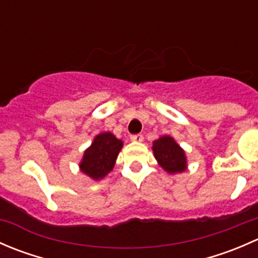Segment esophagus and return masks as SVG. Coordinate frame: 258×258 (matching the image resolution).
Here are the masks:
<instances>
[{
    "instance_id": "obj_1",
    "label": "esophagus",
    "mask_w": 258,
    "mask_h": 258,
    "mask_svg": "<svg viewBox=\"0 0 258 258\" xmlns=\"http://www.w3.org/2000/svg\"><path fill=\"white\" fill-rule=\"evenodd\" d=\"M131 141H134V142H142V141H144V136H142L141 134L132 135V136H131Z\"/></svg>"
}]
</instances>
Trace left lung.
<instances>
[{
    "label": "left lung",
    "instance_id": "8db88e82",
    "mask_svg": "<svg viewBox=\"0 0 258 258\" xmlns=\"http://www.w3.org/2000/svg\"><path fill=\"white\" fill-rule=\"evenodd\" d=\"M153 155L158 165L168 173L183 172L187 168L184 151L171 136H162L153 141Z\"/></svg>",
    "mask_w": 258,
    "mask_h": 258
}]
</instances>
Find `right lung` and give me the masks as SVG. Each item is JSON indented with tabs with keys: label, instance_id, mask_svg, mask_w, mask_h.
<instances>
[{
	"label": "right lung",
	"instance_id": "add662e5",
	"mask_svg": "<svg viewBox=\"0 0 258 258\" xmlns=\"http://www.w3.org/2000/svg\"><path fill=\"white\" fill-rule=\"evenodd\" d=\"M122 146L123 142L111 132L97 135L83 153L80 163L81 171L95 181L103 178L112 171Z\"/></svg>",
	"mask_w": 258,
	"mask_h": 258
}]
</instances>
